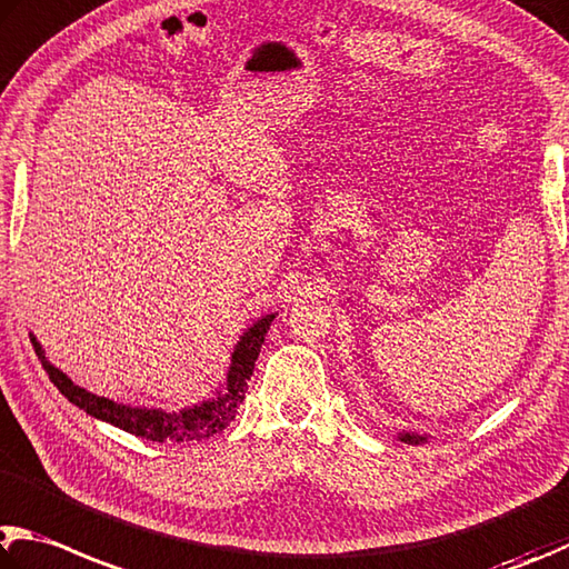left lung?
I'll list each match as a JSON object with an SVG mask.
<instances>
[{"mask_svg": "<svg viewBox=\"0 0 569 569\" xmlns=\"http://www.w3.org/2000/svg\"><path fill=\"white\" fill-rule=\"evenodd\" d=\"M400 442H408V446H420V442H428V436H418V432H400Z\"/></svg>", "mask_w": 569, "mask_h": 569, "instance_id": "8db88e82", "label": "left lung"}]
</instances>
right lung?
<instances>
[{"instance_id": "add662e5", "label": "right lung", "mask_w": 569, "mask_h": 569, "mask_svg": "<svg viewBox=\"0 0 569 569\" xmlns=\"http://www.w3.org/2000/svg\"><path fill=\"white\" fill-rule=\"evenodd\" d=\"M273 318L276 313L261 316L251 328L243 330V336L239 338V343H236L231 353V366L229 373H226V388L216 392V398H209L199 402V406L183 410L133 408L123 406V402H113L109 398L94 396V392L77 386L67 373H61L59 368L49 363L44 348H41L34 333H29V338H32V346L51 383L59 388L61 396L69 402H74L77 408L84 410L87 416L111 422V426L127 430L131 436L147 438L153 442H191L211 438L233 422L236 412H239L246 398V388H249V380L253 376L256 358L261 353L263 338L268 333V328H271Z\"/></svg>"}]
</instances>
